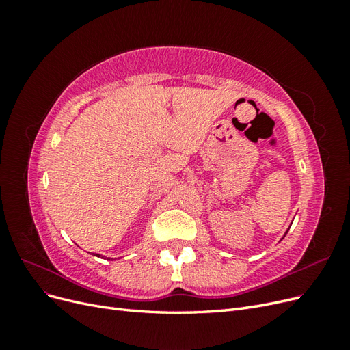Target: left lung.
<instances>
[{
  "label": "left lung",
  "mask_w": 350,
  "mask_h": 350,
  "mask_svg": "<svg viewBox=\"0 0 350 350\" xmlns=\"http://www.w3.org/2000/svg\"><path fill=\"white\" fill-rule=\"evenodd\" d=\"M288 230H289V229H288ZM288 230H286V232H284V235H283V238L286 237V234H288Z\"/></svg>",
  "instance_id": "8db88e82"
}]
</instances>
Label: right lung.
<instances>
[{"label": "right lung", "instance_id": "1", "mask_svg": "<svg viewBox=\"0 0 350 350\" xmlns=\"http://www.w3.org/2000/svg\"><path fill=\"white\" fill-rule=\"evenodd\" d=\"M94 256H98V257H100V256H99V254H94Z\"/></svg>", "mask_w": 350, "mask_h": 350}]
</instances>
